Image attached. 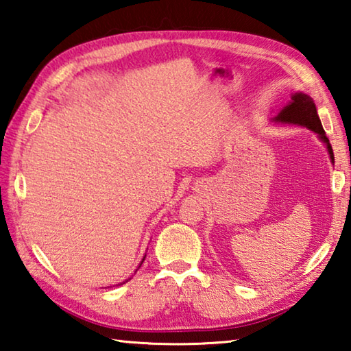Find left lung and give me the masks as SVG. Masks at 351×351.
<instances>
[{
  "instance_id": "1",
  "label": "left lung",
  "mask_w": 351,
  "mask_h": 351,
  "mask_svg": "<svg viewBox=\"0 0 351 351\" xmlns=\"http://www.w3.org/2000/svg\"><path fill=\"white\" fill-rule=\"evenodd\" d=\"M276 121L297 123V125H305L310 130H313V132H316L320 136V139H322L326 144L331 161H335L331 144H330L328 138L325 136L324 127H322V123H320V119L317 116L316 105H314L311 97H308L306 94L295 93L294 96L291 97L289 105L285 106V108L280 112H278Z\"/></svg>"
}]
</instances>
